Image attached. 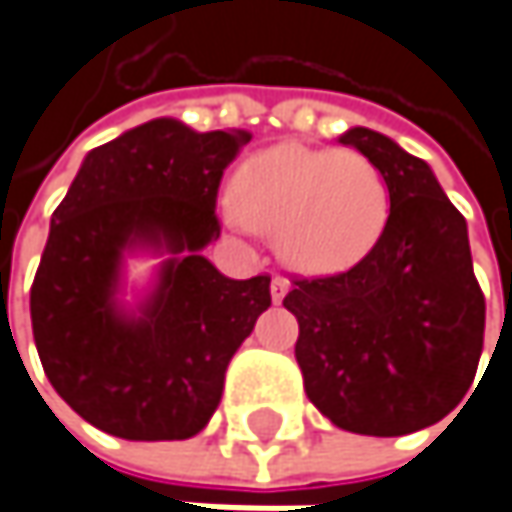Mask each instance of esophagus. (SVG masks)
<instances>
[{
  "label": "esophagus",
  "mask_w": 512,
  "mask_h": 512,
  "mask_svg": "<svg viewBox=\"0 0 512 512\" xmlns=\"http://www.w3.org/2000/svg\"><path fill=\"white\" fill-rule=\"evenodd\" d=\"M269 289H272V301L278 304V301H284V295H286V292H289V281H286L284 275H275V278H272V286H269Z\"/></svg>",
  "instance_id": "esophagus-1"
}]
</instances>
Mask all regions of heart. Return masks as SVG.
Here are the masks:
<instances>
[{
  "label": "heart",
  "mask_w": 512,
  "mask_h": 512,
  "mask_svg": "<svg viewBox=\"0 0 512 512\" xmlns=\"http://www.w3.org/2000/svg\"><path fill=\"white\" fill-rule=\"evenodd\" d=\"M388 211V182L371 159L286 141L240 165L226 220L275 234L278 255L295 269L339 272L379 243Z\"/></svg>",
  "instance_id": "heart-1"
}]
</instances>
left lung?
I'll return each instance as SVG.
<instances>
[{"mask_svg":"<svg viewBox=\"0 0 512 512\" xmlns=\"http://www.w3.org/2000/svg\"><path fill=\"white\" fill-rule=\"evenodd\" d=\"M371 159L391 194L388 226L356 266L292 278L295 359L310 403L356 435L400 437L435 426L466 397L484 350V292L464 214L432 167L382 133L339 138Z\"/></svg>","mask_w":512,"mask_h":512,"instance_id":"1","label":"left lung"}]
</instances>
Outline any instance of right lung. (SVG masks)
<instances>
[{
  "mask_svg": "<svg viewBox=\"0 0 512 512\" xmlns=\"http://www.w3.org/2000/svg\"><path fill=\"white\" fill-rule=\"evenodd\" d=\"M249 138L147 121L95 147L51 214L31 286L34 342L54 391L106 435H199L220 406L231 356L272 304L269 275L231 281L199 255L220 237L223 170ZM130 245L174 255L138 317L114 298Z\"/></svg>",
  "mask_w": 512,
  "mask_h": 512,
  "instance_id": "right-lung-1",
  "label": "right lung"
}]
</instances>
